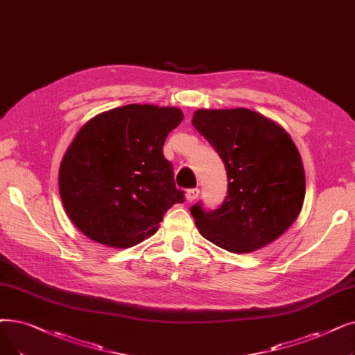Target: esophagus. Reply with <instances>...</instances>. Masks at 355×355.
Listing matches in <instances>:
<instances>
[{"label": "esophagus", "instance_id": "obj_1", "mask_svg": "<svg viewBox=\"0 0 355 355\" xmlns=\"http://www.w3.org/2000/svg\"><path fill=\"white\" fill-rule=\"evenodd\" d=\"M198 194H200L198 189H189L187 193H186V197H187L189 202H193V200H196L198 197Z\"/></svg>", "mask_w": 355, "mask_h": 355}]
</instances>
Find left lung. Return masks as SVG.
<instances>
[{"label":"left lung","mask_w":355,"mask_h":355,"mask_svg":"<svg viewBox=\"0 0 355 355\" xmlns=\"http://www.w3.org/2000/svg\"><path fill=\"white\" fill-rule=\"evenodd\" d=\"M193 126L222 158L227 196L214 210L190 211L207 241L234 254L257 251L299 216L306 191L302 159L283 128L248 109L206 110Z\"/></svg>","instance_id":"1"}]
</instances>
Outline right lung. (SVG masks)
I'll use <instances>...</instances> for the list:
<instances>
[{
  "label": "right lung",
  "mask_w": 355,
  "mask_h": 355,
  "mask_svg": "<svg viewBox=\"0 0 355 355\" xmlns=\"http://www.w3.org/2000/svg\"><path fill=\"white\" fill-rule=\"evenodd\" d=\"M181 121L175 107L129 104L96 116L76 133L60 162L59 193L84 235L130 248L184 202L162 150Z\"/></svg>",
  "instance_id": "1"
}]
</instances>
